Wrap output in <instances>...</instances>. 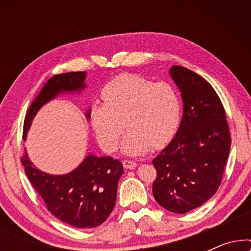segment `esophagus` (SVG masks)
<instances>
[{"label": "esophagus", "mask_w": 251, "mask_h": 251, "mask_svg": "<svg viewBox=\"0 0 251 251\" xmlns=\"http://www.w3.org/2000/svg\"><path fill=\"white\" fill-rule=\"evenodd\" d=\"M137 166V163L135 161L132 160H125L123 161V167L126 168V169H133Z\"/></svg>", "instance_id": "obj_1"}]
</instances>
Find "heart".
<instances>
[{
	"mask_svg": "<svg viewBox=\"0 0 251 251\" xmlns=\"http://www.w3.org/2000/svg\"><path fill=\"white\" fill-rule=\"evenodd\" d=\"M105 104L95 102L90 123L106 152L118 145L125 125L128 126L122 150L140 154L151 147L162 149L176 135L181 119L178 91L168 82H154L136 74H123L101 90Z\"/></svg>",
	"mask_w": 251,
	"mask_h": 251,
	"instance_id": "heart-1",
	"label": "heart"
}]
</instances>
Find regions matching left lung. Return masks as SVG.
I'll list each match as a JSON object with an SVG mask.
<instances>
[{
    "mask_svg": "<svg viewBox=\"0 0 251 251\" xmlns=\"http://www.w3.org/2000/svg\"><path fill=\"white\" fill-rule=\"evenodd\" d=\"M170 75L181 91L179 129L154 159L157 203L176 214L201 207L218 190L231 149L226 113L217 92L200 75L173 66Z\"/></svg>",
    "mask_w": 251,
    "mask_h": 251,
    "instance_id": "1",
    "label": "left lung"
}]
</instances>
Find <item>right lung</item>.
Listing matches in <instances>:
<instances>
[{"instance_id": "obj_1", "label": "right lung", "mask_w": 251, "mask_h": 251, "mask_svg": "<svg viewBox=\"0 0 251 251\" xmlns=\"http://www.w3.org/2000/svg\"><path fill=\"white\" fill-rule=\"evenodd\" d=\"M84 72L54 75L30 104L24 121L25 138L34 115L63 91L83 89ZM90 118V111L87 113ZM30 184L46 203L48 210L59 221L76 228L97 227L104 223L115 205L116 191L123 166L111 156L88 155L76 169L66 175H49L36 169L27 153L20 157Z\"/></svg>"}]
</instances>
